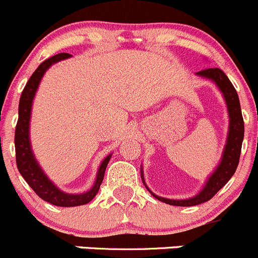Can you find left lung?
Wrapping results in <instances>:
<instances>
[{"label":"left lung","instance_id":"1","mask_svg":"<svg viewBox=\"0 0 258 258\" xmlns=\"http://www.w3.org/2000/svg\"><path fill=\"white\" fill-rule=\"evenodd\" d=\"M197 75L199 77L205 78V79L213 80L216 84L224 96L225 102L227 106V112H229V134H227L226 145H225L224 152H222V157L220 164L216 167L214 170L213 174L209 177V179L205 183L204 188L200 190L195 197L189 198V199H181V200H174V199H167V198L158 197V195L153 194L150 189L147 188L145 183V178H143V172L141 173L142 177L143 184L148 191L153 195L156 199L161 200V202L165 203L169 205H175V207H194V205H199L202 203L208 202L211 198L214 197L219 190L230 180V178L235 174L236 168L238 165V161H240V153L241 147H242V141H243V132H245V126H243V118L242 113H241V106H240V100H238V95L235 90L234 85L229 78L226 77L224 72L219 68H209V69H204L202 72H198Z\"/></svg>","mask_w":258,"mask_h":258}]
</instances>
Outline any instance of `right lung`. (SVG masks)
Returning a JSON list of instances; mask_svg holds the SVG:
<instances>
[{
	"instance_id": "right-lung-1",
	"label": "right lung",
	"mask_w": 258,
	"mask_h": 258,
	"mask_svg": "<svg viewBox=\"0 0 258 258\" xmlns=\"http://www.w3.org/2000/svg\"><path fill=\"white\" fill-rule=\"evenodd\" d=\"M69 56L72 55L68 53H60L47 59L37 68L36 72L27 81L26 86L22 91L20 105H18V121L15 134L16 162H17V168L21 175L28 183V185L36 191L38 197L42 198L44 202L64 208L79 207V205L88 204L89 202L94 199L95 195L99 191L105 175V170H106L108 161L111 158V154H108L106 158L101 162L99 170H97L95 183L90 190L83 194H68L60 190L58 186L54 185L53 181L45 175L40 165L38 164L33 151H32L31 141H29V121H31L32 102H33L34 95L37 93V89L39 86L43 75L51 67V64L64 60Z\"/></svg>"
}]
</instances>
